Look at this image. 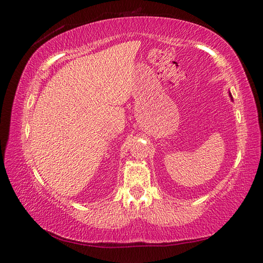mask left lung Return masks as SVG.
Listing matches in <instances>:
<instances>
[{"label": "left lung", "mask_w": 263, "mask_h": 263, "mask_svg": "<svg viewBox=\"0 0 263 263\" xmlns=\"http://www.w3.org/2000/svg\"><path fill=\"white\" fill-rule=\"evenodd\" d=\"M230 96H232V95H231V94H230Z\"/></svg>", "instance_id": "8db88e82"}]
</instances>
